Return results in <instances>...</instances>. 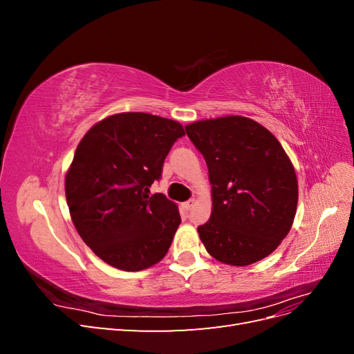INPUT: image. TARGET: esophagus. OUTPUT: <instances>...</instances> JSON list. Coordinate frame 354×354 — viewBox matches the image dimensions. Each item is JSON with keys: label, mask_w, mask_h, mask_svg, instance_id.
<instances>
[{"label": "esophagus", "mask_w": 354, "mask_h": 354, "mask_svg": "<svg viewBox=\"0 0 354 354\" xmlns=\"http://www.w3.org/2000/svg\"><path fill=\"white\" fill-rule=\"evenodd\" d=\"M195 205V201L194 199H189L187 202H185V203H181V208H183L185 211H190L192 209V207Z\"/></svg>", "instance_id": "esophagus-1"}]
</instances>
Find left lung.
<instances>
[{
    "label": "left lung",
    "instance_id": "obj_1",
    "mask_svg": "<svg viewBox=\"0 0 354 354\" xmlns=\"http://www.w3.org/2000/svg\"><path fill=\"white\" fill-rule=\"evenodd\" d=\"M186 133L209 173L212 212L198 227L208 254L230 266L263 260L291 230L297 211V176L282 145L238 115L194 122Z\"/></svg>",
    "mask_w": 354,
    "mask_h": 354
}]
</instances>
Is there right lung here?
Instances as JSON below:
<instances>
[{"instance_id": "right-lung-1", "label": "right lung", "mask_w": 354, "mask_h": 354, "mask_svg": "<svg viewBox=\"0 0 354 354\" xmlns=\"http://www.w3.org/2000/svg\"><path fill=\"white\" fill-rule=\"evenodd\" d=\"M183 136L173 120L124 112L82 137L66 174V201L75 229L104 263L138 272L168 252L181 223L178 208L162 194L149 195V187Z\"/></svg>"}]
</instances>
